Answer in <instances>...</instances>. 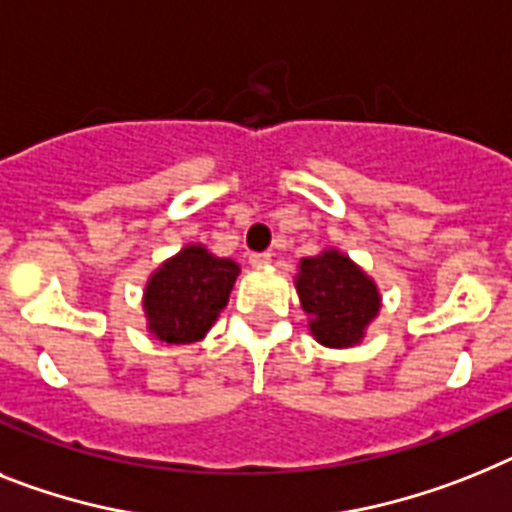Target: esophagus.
I'll list each match as a JSON object with an SVG mask.
<instances>
[{"label": "esophagus", "mask_w": 512, "mask_h": 512, "mask_svg": "<svg viewBox=\"0 0 512 512\" xmlns=\"http://www.w3.org/2000/svg\"><path fill=\"white\" fill-rule=\"evenodd\" d=\"M270 260H273L270 252H252V255H249V263L255 265V268H263V265H268Z\"/></svg>", "instance_id": "34e87169"}]
</instances>
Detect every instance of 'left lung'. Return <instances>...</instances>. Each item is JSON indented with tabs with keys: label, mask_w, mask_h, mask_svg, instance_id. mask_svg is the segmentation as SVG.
I'll use <instances>...</instances> for the list:
<instances>
[{
	"label": "left lung",
	"mask_w": 512,
	"mask_h": 512,
	"mask_svg": "<svg viewBox=\"0 0 512 512\" xmlns=\"http://www.w3.org/2000/svg\"><path fill=\"white\" fill-rule=\"evenodd\" d=\"M296 291L315 338L333 349L354 346L380 309L375 283L336 249L304 257Z\"/></svg>",
	"instance_id": "8db88e82"
}]
</instances>
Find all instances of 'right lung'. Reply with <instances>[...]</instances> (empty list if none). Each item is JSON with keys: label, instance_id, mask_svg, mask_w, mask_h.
<instances>
[{"label": "right lung", "instance_id": "add662e5", "mask_svg": "<svg viewBox=\"0 0 512 512\" xmlns=\"http://www.w3.org/2000/svg\"><path fill=\"white\" fill-rule=\"evenodd\" d=\"M239 276L234 260L213 257L205 247H184L153 273L145 289L148 325L166 343H195L229 304Z\"/></svg>", "mask_w": 512, "mask_h": 512}]
</instances>
